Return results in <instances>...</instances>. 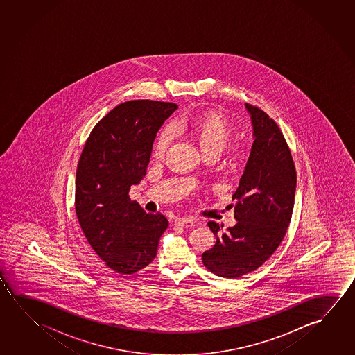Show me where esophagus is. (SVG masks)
Here are the masks:
<instances>
[{
	"label": "esophagus",
	"instance_id": "34e87169",
	"mask_svg": "<svg viewBox=\"0 0 355 355\" xmlns=\"http://www.w3.org/2000/svg\"><path fill=\"white\" fill-rule=\"evenodd\" d=\"M175 225L180 227H196V220H193L191 218H182V219H178V220H175Z\"/></svg>",
	"mask_w": 355,
	"mask_h": 355
}]
</instances>
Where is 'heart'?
Listing matches in <instances>:
<instances>
[{
    "instance_id": "obj_1",
    "label": "heart",
    "mask_w": 355,
    "mask_h": 355,
    "mask_svg": "<svg viewBox=\"0 0 355 355\" xmlns=\"http://www.w3.org/2000/svg\"><path fill=\"white\" fill-rule=\"evenodd\" d=\"M188 130L197 139L204 152H221L230 141L233 128L220 112H205L193 121L186 122ZM173 128L166 126L158 134L153 145V156L161 158L173 140Z\"/></svg>"
}]
</instances>
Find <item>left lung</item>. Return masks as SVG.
Listing matches in <instances>:
<instances>
[{
    "mask_svg": "<svg viewBox=\"0 0 355 355\" xmlns=\"http://www.w3.org/2000/svg\"><path fill=\"white\" fill-rule=\"evenodd\" d=\"M245 106L251 115L254 144L233 194L238 223L219 234V224L209 221L216 241L202 255L210 272L227 279L255 271L272 255L290 225L296 194L295 163L277 123L261 109Z\"/></svg>",
    "mask_w": 355,
    "mask_h": 355,
    "instance_id": "8db88e82",
    "label": "left lung"
}]
</instances>
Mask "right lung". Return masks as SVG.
Segmentation results:
<instances>
[{
    "mask_svg": "<svg viewBox=\"0 0 355 355\" xmlns=\"http://www.w3.org/2000/svg\"><path fill=\"white\" fill-rule=\"evenodd\" d=\"M177 105L131 100L117 105L89 135L78 163L76 211L83 233L105 265L132 275L150 265L168 227L128 197L145 177L158 130Z\"/></svg>",
    "mask_w": 355,
    "mask_h": 355,
    "instance_id": "right-lung-1",
    "label": "right lung"
}]
</instances>
